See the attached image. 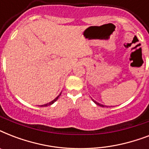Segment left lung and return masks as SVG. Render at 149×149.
I'll return each instance as SVG.
<instances>
[{
    "mask_svg": "<svg viewBox=\"0 0 149 149\" xmlns=\"http://www.w3.org/2000/svg\"><path fill=\"white\" fill-rule=\"evenodd\" d=\"M92 100H93V99H92ZM93 101L94 102V103H95V104H97V105H98V106H100V107H104V105H103V104H99V103H98V102L95 101V100H93Z\"/></svg>",
    "mask_w": 149,
    "mask_h": 149,
    "instance_id": "1",
    "label": "left lung"
}]
</instances>
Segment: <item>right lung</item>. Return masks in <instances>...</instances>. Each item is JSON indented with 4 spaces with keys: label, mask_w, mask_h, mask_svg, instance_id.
<instances>
[{
    "label": "right lung",
    "mask_w": 149,
    "mask_h": 149,
    "mask_svg": "<svg viewBox=\"0 0 149 149\" xmlns=\"http://www.w3.org/2000/svg\"><path fill=\"white\" fill-rule=\"evenodd\" d=\"M59 96H60V94H59V95H58V97H57L56 98V99H54L53 100H52V101L49 102V103H48V104H44V105H41L40 107H47V106H49V105H51V104H53L54 102H56V100H58V97H59Z\"/></svg>",
    "instance_id": "1"
}]
</instances>
